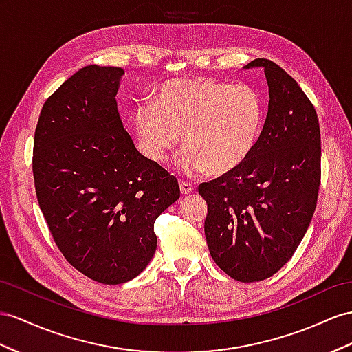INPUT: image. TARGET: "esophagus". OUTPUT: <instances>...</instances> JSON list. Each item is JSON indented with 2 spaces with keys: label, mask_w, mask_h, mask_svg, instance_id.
Returning <instances> with one entry per match:
<instances>
[{
  "label": "esophagus",
  "mask_w": 352,
  "mask_h": 352,
  "mask_svg": "<svg viewBox=\"0 0 352 352\" xmlns=\"http://www.w3.org/2000/svg\"><path fill=\"white\" fill-rule=\"evenodd\" d=\"M179 190H182L183 195H190L195 187L190 184V183H186V182H179Z\"/></svg>",
  "instance_id": "34e87169"
}]
</instances>
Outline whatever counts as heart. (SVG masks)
I'll return each instance as SVG.
<instances>
[{
    "label": "heart",
    "instance_id": "obj_1",
    "mask_svg": "<svg viewBox=\"0 0 352 352\" xmlns=\"http://www.w3.org/2000/svg\"><path fill=\"white\" fill-rule=\"evenodd\" d=\"M133 122L151 160L165 164L183 138L179 168L184 174L223 175L241 166L253 151L263 105L247 85L175 78L157 89L155 104L138 108Z\"/></svg>",
    "mask_w": 352,
    "mask_h": 352
}]
</instances>
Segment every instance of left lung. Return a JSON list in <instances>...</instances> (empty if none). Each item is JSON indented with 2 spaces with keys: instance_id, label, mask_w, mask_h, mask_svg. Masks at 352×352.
I'll use <instances>...</instances> for the list:
<instances>
[{
  "instance_id": "left-lung-1",
  "label": "left lung",
  "mask_w": 352,
  "mask_h": 352,
  "mask_svg": "<svg viewBox=\"0 0 352 352\" xmlns=\"http://www.w3.org/2000/svg\"><path fill=\"white\" fill-rule=\"evenodd\" d=\"M269 87L263 131L248 159L199 186L208 205L205 238L211 257L241 283L276 274L299 247L317 206L321 133L317 111L296 80L258 58Z\"/></svg>"
}]
</instances>
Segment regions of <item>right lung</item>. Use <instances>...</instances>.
I'll list each match as a JSON object with an SVG mask.
<instances>
[{
  "label": "right lung",
  "mask_w": 352,
  "mask_h": 352,
  "mask_svg": "<svg viewBox=\"0 0 352 352\" xmlns=\"http://www.w3.org/2000/svg\"><path fill=\"white\" fill-rule=\"evenodd\" d=\"M122 68L87 65L44 102L32 173L56 245L102 284L138 276L155 256V221L179 197L175 177L135 148L117 111Z\"/></svg>",
  "instance_id": "add662e5"
}]
</instances>
